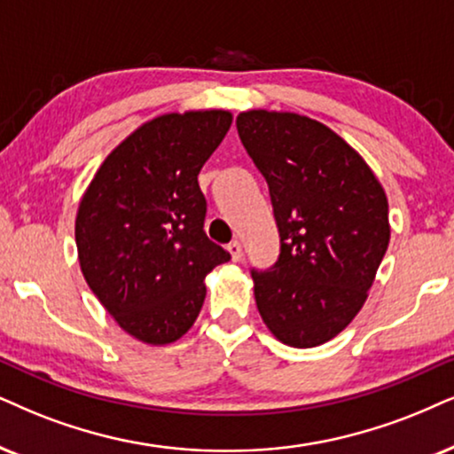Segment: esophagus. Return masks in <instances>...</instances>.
Masks as SVG:
<instances>
[{
	"label": "esophagus",
	"instance_id": "obj_1",
	"mask_svg": "<svg viewBox=\"0 0 454 454\" xmlns=\"http://www.w3.org/2000/svg\"><path fill=\"white\" fill-rule=\"evenodd\" d=\"M228 254H231L232 262H239L240 257H243V245H240L239 240H232V243L228 245Z\"/></svg>",
	"mask_w": 454,
	"mask_h": 454
}]
</instances>
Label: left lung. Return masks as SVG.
Returning a JSON list of instances; mask_svg holds the SVG:
<instances>
[{
  "label": "left lung",
  "mask_w": 454,
  "mask_h": 454,
  "mask_svg": "<svg viewBox=\"0 0 454 454\" xmlns=\"http://www.w3.org/2000/svg\"><path fill=\"white\" fill-rule=\"evenodd\" d=\"M239 137L266 177L280 254L254 277L262 320L291 348H317L352 323L387 251V197L364 159L326 125L247 111Z\"/></svg>",
  "instance_id": "8db88e82"
}]
</instances>
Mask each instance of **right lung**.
I'll return each instance as SVG.
<instances>
[{
  "label": "right lung",
  "mask_w": 454,
  "mask_h": 454,
  "mask_svg": "<svg viewBox=\"0 0 454 454\" xmlns=\"http://www.w3.org/2000/svg\"><path fill=\"white\" fill-rule=\"evenodd\" d=\"M228 111L160 114L105 159L74 220L85 283L136 340H180L205 301V277L231 254L203 231L199 171L223 136Z\"/></svg>",
  "instance_id": "obj_1"
}]
</instances>
